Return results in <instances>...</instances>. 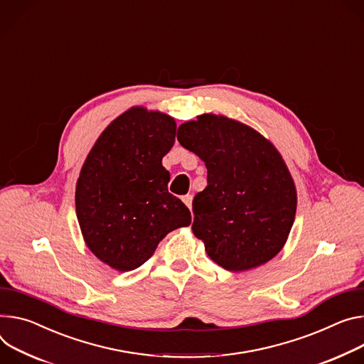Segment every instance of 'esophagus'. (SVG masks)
<instances>
[{
  "mask_svg": "<svg viewBox=\"0 0 364 364\" xmlns=\"http://www.w3.org/2000/svg\"><path fill=\"white\" fill-rule=\"evenodd\" d=\"M191 200H193V196H191V194L183 196V202H184V205H186L188 209H191Z\"/></svg>",
  "mask_w": 364,
  "mask_h": 364,
  "instance_id": "34e87169",
  "label": "esophagus"
}]
</instances>
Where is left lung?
<instances>
[{
    "mask_svg": "<svg viewBox=\"0 0 364 364\" xmlns=\"http://www.w3.org/2000/svg\"><path fill=\"white\" fill-rule=\"evenodd\" d=\"M177 139L208 168V186L193 200V234L229 272L276 257L296 215V187L274 145L252 127L216 114L183 123Z\"/></svg>",
    "mask_w": 364,
    "mask_h": 364,
    "instance_id": "left-lung-1",
    "label": "left lung"
}]
</instances>
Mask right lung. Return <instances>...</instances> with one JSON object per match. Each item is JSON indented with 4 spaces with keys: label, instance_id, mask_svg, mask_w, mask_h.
<instances>
[{
    "label": "right lung",
    "instance_id": "add662e5",
    "mask_svg": "<svg viewBox=\"0 0 364 364\" xmlns=\"http://www.w3.org/2000/svg\"><path fill=\"white\" fill-rule=\"evenodd\" d=\"M176 130L168 114L132 107L105 129L82 165L75 190L81 232L114 270L141 267L165 235L191 222L162 167Z\"/></svg>",
    "mask_w": 364,
    "mask_h": 364
}]
</instances>
